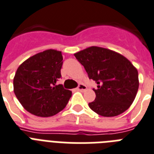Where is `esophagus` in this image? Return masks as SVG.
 I'll return each mask as SVG.
<instances>
[{
    "label": "esophagus",
    "instance_id": "1",
    "mask_svg": "<svg viewBox=\"0 0 154 154\" xmlns=\"http://www.w3.org/2000/svg\"><path fill=\"white\" fill-rule=\"evenodd\" d=\"M86 88H87V87L84 84H80L78 87L77 88V89L79 90V91H85V90H86Z\"/></svg>",
    "mask_w": 154,
    "mask_h": 154
}]
</instances>
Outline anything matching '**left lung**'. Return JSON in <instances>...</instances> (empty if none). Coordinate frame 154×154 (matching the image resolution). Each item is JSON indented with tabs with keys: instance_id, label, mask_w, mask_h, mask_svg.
<instances>
[{
	"instance_id": "8db88e82",
	"label": "left lung",
	"mask_w": 154,
	"mask_h": 154,
	"mask_svg": "<svg viewBox=\"0 0 154 154\" xmlns=\"http://www.w3.org/2000/svg\"><path fill=\"white\" fill-rule=\"evenodd\" d=\"M89 79L96 81L94 101L88 103L100 116L113 117L127 111L135 99L139 86L137 69L116 51L90 47L74 54Z\"/></svg>"
}]
</instances>
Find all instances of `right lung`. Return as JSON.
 Wrapping results in <instances>:
<instances>
[{"label":"right lung","instance_id":"obj_1","mask_svg":"<svg viewBox=\"0 0 154 154\" xmlns=\"http://www.w3.org/2000/svg\"><path fill=\"white\" fill-rule=\"evenodd\" d=\"M61 51L50 49L30 57L19 66L13 79L16 98L25 110L39 117L54 116L65 108L70 90L56 85L62 66Z\"/></svg>","mask_w":154,"mask_h":154}]
</instances>
